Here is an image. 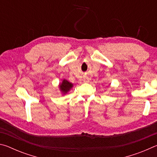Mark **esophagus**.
Returning <instances> with one entry per match:
<instances>
[{
  "label": "esophagus",
  "mask_w": 157,
  "mask_h": 157,
  "mask_svg": "<svg viewBox=\"0 0 157 157\" xmlns=\"http://www.w3.org/2000/svg\"><path fill=\"white\" fill-rule=\"evenodd\" d=\"M89 78H84V82H89Z\"/></svg>",
  "instance_id": "obj_1"
}]
</instances>
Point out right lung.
<instances>
[{
	"label": "right lung",
	"mask_w": 157,
	"mask_h": 157,
	"mask_svg": "<svg viewBox=\"0 0 157 157\" xmlns=\"http://www.w3.org/2000/svg\"><path fill=\"white\" fill-rule=\"evenodd\" d=\"M73 87V84L66 80V79H63L62 82L59 84V89L61 92V94L64 95Z\"/></svg>",
	"instance_id": "obj_1"
}]
</instances>
